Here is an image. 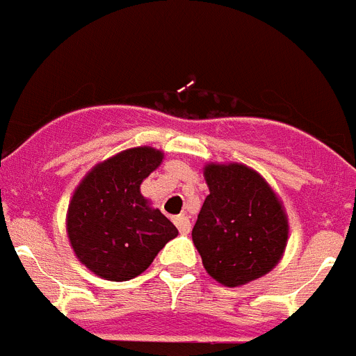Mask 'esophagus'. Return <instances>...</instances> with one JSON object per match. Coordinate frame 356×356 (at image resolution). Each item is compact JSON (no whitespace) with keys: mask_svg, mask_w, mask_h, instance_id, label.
I'll list each match as a JSON object with an SVG mask.
<instances>
[{"mask_svg":"<svg viewBox=\"0 0 356 356\" xmlns=\"http://www.w3.org/2000/svg\"><path fill=\"white\" fill-rule=\"evenodd\" d=\"M173 222H175V226H177V229L181 232L183 235L190 234V229H192V222H190V219H188L186 215H179V217H175L173 219Z\"/></svg>","mask_w":356,"mask_h":356,"instance_id":"obj_1","label":"esophagus"}]
</instances>
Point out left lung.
Listing matches in <instances>:
<instances>
[{"mask_svg": "<svg viewBox=\"0 0 356 356\" xmlns=\"http://www.w3.org/2000/svg\"><path fill=\"white\" fill-rule=\"evenodd\" d=\"M206 197L192 238L210 277L229 288L279 264L288 243L282 202L261 173L244 164H206Z\"/></svg>", "mask_w": 356, "mask_h": 356, "instance_id": "left-lung-1", "label": "left lung"}]
</instances>
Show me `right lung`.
<instances>
[{"instance_id":"add662e5","label":"right lung","mask_w":356,"mask_h":356,"mask_svg":"<svg viewBox=\"0 0 356 356\" xmlns=\"http://www.w3.org/2000/svg\"><path fill=\"white\" fill-rule=\"evenodd\" d=\"M161 163V150L130 148L95 164L72 195L67 213L72 250L101 279H134L177 237V228L141 195V183Z\"/></svg>"}]
</instances>
